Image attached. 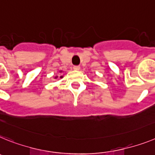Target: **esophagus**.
I'll return each mask as SVG.
<instances>
[{"instance_id": "obj_1", "label": "esophagus", "mask_w": 155, "mask_h": 155, "mask_svg": "<svg viewBox=\"0 0 155 155\" xmlns=\"http://www.w3.org/2000/svg\"><path fill=\"white\" fill-rule=\"evenodd\" d=\"M73 68H74V71H79V70H80V67H79V66H74Z\"/></svg>"}]
</instances>
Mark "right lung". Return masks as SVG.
<instances>
[{"label":"right lung","mask_w":155,"mask_h":155,"mask_svg":"<svg viewBox=\"0 0 155 155\" xmlns=\"http://www.w3.org/2000/svg\"><path fill=\"white\" fill-rule=\"evenodd\" d=\"M62 72H63V71H59V73H62ZM58 78H59V76H55V79H57ZM59 78H63V75H61V76L59 77Z\"/></svg>","instance_id":"right-lung-1"}]
</instances>
